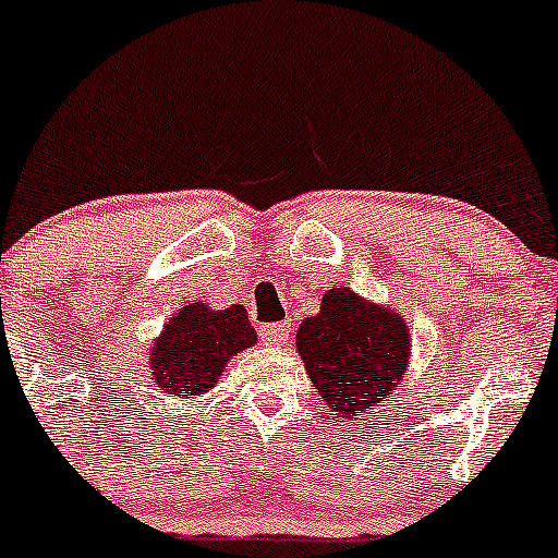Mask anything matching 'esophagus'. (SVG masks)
I'll return each instance as SVG.
<instances>
[{
    "mask_svg": "<svg viewBox=\"0 0 558 558\" xmlns=\"http://www.w3.org/2000/svg\"><path fill=\"white\" fill-rule=\"evenodd\" d=\"M287 329H290L287 322H277V325H263L260 335H263V340H268V343H284Z\"/></svg>",
    "mask_w": 558,
    "mask_h": 558,
    "instance_id": "34e87169",
    "label": "esophagus"
}]
</instances>
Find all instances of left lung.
I'll return each mask as SVG.
<instances>
[{"mask_svg": "<svg viewBox=\"0 0 558 558\" xmlns=\"http://www.w3.org/2000/svg\"><path fill=\"white\" fill-rule=\"evenodd\" d=\"M305 373L340 417L380 404L397 391L410 356L399 314L362 301L349 287L329 290L322 311L298 329Z\"/></svg>", "mask_w": 558, "mask_h": 558, "instance_id": "obj_1", "label": "left lung"}]
</instances>
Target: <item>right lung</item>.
Returning a JSON list of instances; mask_svg holds the SVG:
<instances>
[{
    "mask_svg": "<svg viewBox=\"0 0 558 558\" xmlns=\"http://www.w3.org/2000/svg\"><path fill=\"white\" fill-rule=\"evenodd\" d=\"M255 329L242 305L213 311L191 303L178 311L151 349V373L159 391L172 399H196L209 391L226 362L255 343Z\"/></svg>",
    "mask_w": 558,
    "mask_h": 558,
    "instance_id": "1",
    "label": "right lung"
}]
</instances>
